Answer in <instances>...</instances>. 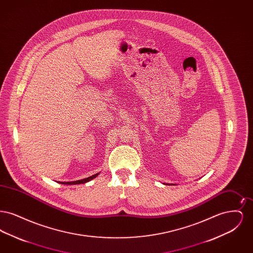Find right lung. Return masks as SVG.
Masks as SVG:
<instances>
[{
  "label": "right lung",
  "mask_w": 253,
  "mask_h": 253,
  "mask_svg": "<svg viewBox=\"0 0 253 253\" xmlns=\"http://www.w3.org/2000/svg\"><path fill=\"white\" fill-rule=\"evenodd\" d=\"M98 174H99V172H97V173L94 174V175H92V176H89V177H87V178L81 179V180L71 181V182H60V183H61V184H64V185H78V184H84V183H87V182H89V181H91L92 179L96 178V176H97Z\"/></svg>",
  "instance_id": "add662e5"
}]
</instances>
